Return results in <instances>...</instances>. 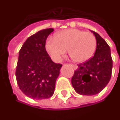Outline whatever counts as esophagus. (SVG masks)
Listing matches in <instances>:
<instances>
[{
    "label": "esophagus",
    "mask_w": 120,
    "mask_h": 120,
    "mask_svg": "<svg viewBox=\"0 0 120 120\" xmlns=\"http://www.w3.org/2000/svg\"><path fill=\"white\" fill-rule=\"evenodd\" d=\"M71 66L74 69H77L78 68V66L77 65H75V64H71Z\"/></svg>",
    "instance_id": "esophagus-1"
}]
</instances>
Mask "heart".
Returning <instances> with one entry per match:
<instances>
[{
    "label": "heart",
    "instance_id": "1",
    "mask_svg": "<svg viewBox=\"0 0 120 120\" xmlns=\"http://www.w3.org/2000/svg\"><path fill=\"white\" fill-rule=\"evenodd\" d=\"M96 39L91 32L70 28L58 32L54 38H49L45 49L49 56L56 62L61 61L67 49L72 60L75 62H84L95 52Z\"/></svg>",
    "mask_w": 120,
    "mask_h": 120
}]
</instances>
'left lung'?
<instances>
[{"label":"left lung","mask_w":120,"mask_h":120,"mask_svg":"<svg viewBox=\"0 0 120 120\" xmlns=\"http://www.w3.org/2000/svg\"><path fill=\"white\" fill-rule=\"evenodd\" d=\"M92 32L97 41L94 55L78 65L71 79L72 86L80 95H92L99 93L109 83L112 75V59L110 47L98 33Z\"/></svg>","instance_id":"left-lung-1"}]
</instances>
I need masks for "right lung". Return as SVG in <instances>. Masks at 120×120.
Returning a JSON list of instances; mask_svg holds the SVG:
<instances>
[{
    "label": "right lung",
    "mask_w": 120,
    "mask_h": 120,
    "mask_svg": "<svg viewBox=\"0 0 120 120\" xmlns=\"http://www.w3.org/2000/svg\"><path fill=\"white\" fill-rule=\"evenodd\" d=\"M53 30L47 28L33 34L19 52L17 82L22 93L32 99H47L54 94L62 65L52 62L45 49L46 40Z\"/></svg>",
    "instance_id": "right-lung-1"
}]
</instances>
